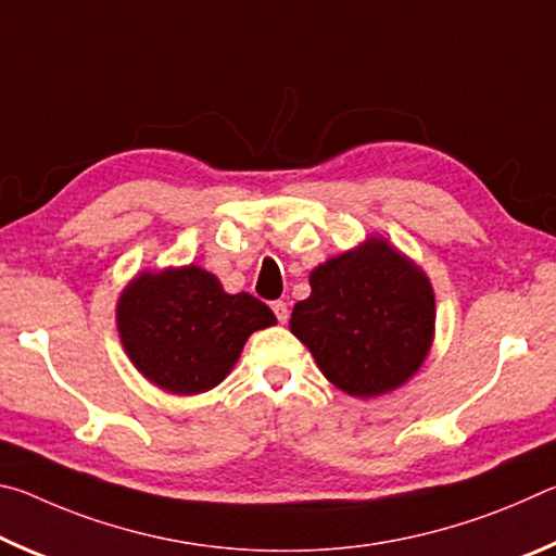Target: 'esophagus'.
<instances>
[{"instance_id":"obj_1","label":"esophagus","mask_w":556,"mask_h":556,"mask_svg":"<svg viewBox=\"0 0 556 556\" xmlns=\"http://www.w3.org/2000/svg\"><path fill=\"white\" fill-rule=\"evenodd\" d=\"M271 312H275V316L279 318V324H287V318H289L287 301H271Z\"/></svg>"}]
</instances>
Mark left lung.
Segmentation results:
<instances>
[{
	"label": "left lung",
	"instance_id": "left-lung-1",
	"mask_svg": "<svg viewBox=\"0 0 556 556\" xmlns=\"http://www.w3.org/2000/svg\"><path fill=\"white\" fill-rule=\"evenodd\" d=\"M289 331L312 351L328 382L370 400L402 388L434 343V287L417 262L382 235L326 260L308 275Z\"/></svg>",
	"mask_w": 556,
	"mask_h": 556
}]
</instances>
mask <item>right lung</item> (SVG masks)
Returning a JSON list of instances; mask_svg holds the SVG:
<instances>
[{"instance_id": "1", "label": "right lung", "mask_w": 556, "mask_h": 556, "mask_svg": "<svg viewBox=\"0 0 556 556\" xmlns=\"http://www.w3.org/2000/svg\"><path fill=\"white\" fill-rule=\"evenodd\" d=\"M117 333L129 363L172 394H201L228 378L248 338L277 324L252 294H228L199 265L144 269L117 299Z\"/></svg>"}]
</instances>
